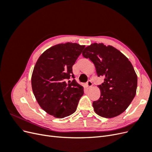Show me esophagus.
<instances>
[{"label": "esophagus", "instance_id": "obj_1", "mask_svg": "<svg viewBox=\"0 0 152 152\" xmlns=\"http://www.w3.org/2000/svg\"><path fill=\"white\" fill-rule=\"evenodd\" d=\"M92 85H93V83H92V82L91 80L87 81L86 84V86L87 88H89V87H91L92 86Z\"/></svg>", "mask_w": 152, "mask_h": 152}]
</instances>
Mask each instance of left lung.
<instances>
[{
	"mask_svg": "<svg viewBox=\"0 0 152 152\" xmlns=\"http://www.w3.org/2000/svg\"><path fill=\"white\" fill-rule=\"evenodd\" d=\"M82 56L94 63L98 77L101 96L93 103L95 112L104 118L117 117L129 106L136 93L137 78L128 58L112 45L94 43L85 48Z\"/></svg>",
	"mask_w": 152,
	"mask_h": 152,
	"instance_id": "left-lung-1",
	"label": "left lung"
}]
</instances>
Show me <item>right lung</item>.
Returning <instances> with one entry per match:
<instances>
[{
	"label": "right lung",
	"instance_id": "1",
	"mask_svg": "<svg viewBox=\"0 0 152 152\" xmlns=\"http://www.w3.org/2000/svg\"><path fill=\"white\" fill-rule=\"evenodd\" d=\"M84 48L72 42L55 45L41 54L35 64L32 90L40 107L50 115L61 118L75 112L84 88L74 79L72 66Z\"/></svg>",
	"mask_w": 152,
	"mask_h": 152
}]
</instances>
